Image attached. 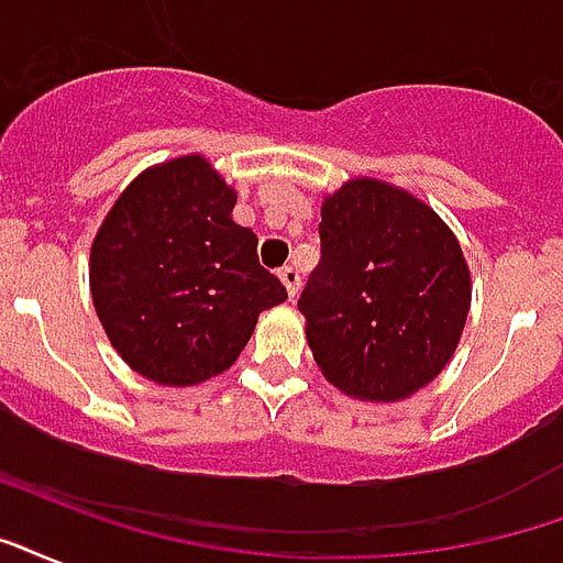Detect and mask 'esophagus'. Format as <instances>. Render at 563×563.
Segmentation results:
<instances>
[{
    "mask_svg": "<svg viewBox=\"0 0 563 563\" xmlns=\"http://www.w3.org/2000/svg\"><path fill=\"white\" fill-rule=\"evenodd\" d=\"M277 274H280V280H283V286H286V291H289L291 298H295V295H298V289H300V272H298V268H295V265H283Z\"/></svg>",
    "mask_w": 563,
    "mask_h": 563,
    "instance_id": "esophagus-1",
    "label": "esophagus"
}]
</instances>
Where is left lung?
Returning a JSON list of instances; mask_svg holds the SVG:
<instances>
[{
	"instance_id": "obj_1",
	"label": "left lung",
	"mask_w": 563,
	"mask_h": 563,
	"mask_svg": "<svg viewBox=\"0 0 563 563\" xmlns=\"http://www.w3.org/2000/svg\"><path fill=\"white\" fill-rule=\"evenodd\" d=\"M321 263L300 291L321 375L360 401H401L461 342L472 283L445 221L405 188L360 177L321 203Z\"/></svg>"
}]
</instances>
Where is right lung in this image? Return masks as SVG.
<instances>
[{"label":"right lung","mask_w":563,"mask_h":563,"mask_svg":"<svg viewBox=\"0 0 563 563\" xmlns=\"http://www.w3.org/2000/svg\"><path fill=\"white\" fill-rule=\"evenodd\" d=\"M233 206L235 188L191 153L132 179L93 235V310L141 377L195 386L221 375L260 312L286 300Z\"/></svg>","instance_id":"add662e5"}]
</instances>
